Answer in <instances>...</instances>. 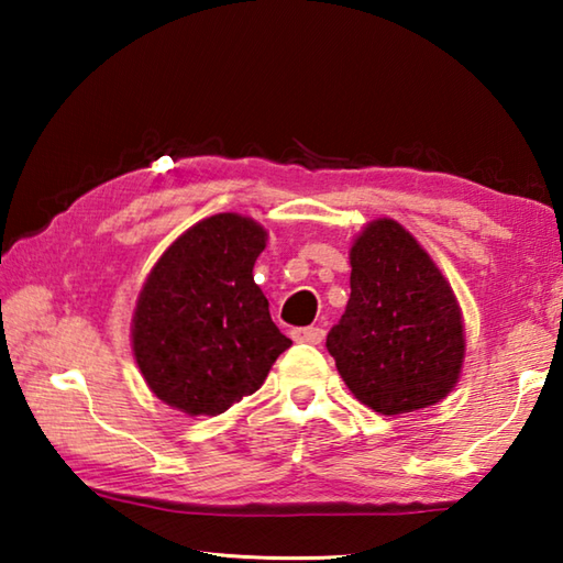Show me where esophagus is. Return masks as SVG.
I'll use <instances>...</instances> for the list:
<instances>
[{"label": "esophagus", "instance_id": "obj_1", "mask_svg": "<svg viewBox=\"0 0 563 563\" xmlns=\"http://www.w3.org/2000/svg\"><path fill=\"white\" fill-rule=\"evenodd\" d=\"M322 338H325V330L322 328H295L292 330V340L310 342V345H320Z\"/></svg>", "mask_w": 563, "mask_h": 563}]
</instances>
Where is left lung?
Listing matches in <instances>:
<instances>
[{
  "instance_id": "left-lung-1",
  "label": "left lung",
  "mask_w": 563,
  "mask_h": 563,
  "mask_svg": "<svg viewBox=\"0 0 563 563\" xmlns=\"http://www.w3.org/2000/svg\"><path fill=\"white\" fill-rule=\"evenodd\" d=\"M350 300L328 352L362 405L402 415L440 402L462 369V312L402 225L369 223L350 251Z\"/></svg>"
}]
</instances>
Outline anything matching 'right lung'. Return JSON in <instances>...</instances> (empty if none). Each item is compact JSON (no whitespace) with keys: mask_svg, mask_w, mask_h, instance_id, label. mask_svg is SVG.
I'll return each mask as SVG.
<instances>
[{"mask_svg":"<svg viewBox=\"0 0 563 563\" xmlns=\"http://www.w3.org/2000/svg\"><path fill=\"white\" fill-rule=\"evenodd\" d=\"M265 231L218 213L161 255L133 316V355L148 387L186 415H221L258 389L292 345L253 280Z\"/></svg>","mask_w":563,"mask_h":563,"instance_id":"add662e5","label":"right lung"}]
</instances>
